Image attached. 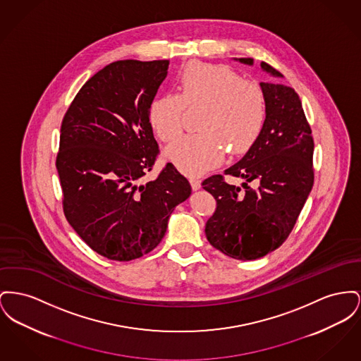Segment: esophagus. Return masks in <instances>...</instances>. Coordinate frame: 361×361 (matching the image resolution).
Here are the masks:
<instances>
[{
	"label": "esophagus",
	"instance_id": "34e87169",
	"mask_svg": "<svg viewBox=\"0 0 361 361\" xmlns=\"http://www.w3.org/2000/svg\"><path fill=\"white\" fill-rule=\"evenodd\" d=\"M190 183H191V187L193 191H199V190H200V187H202L200 180H197V178H190Z\"/></svg>",
	"mask_w": 361,
	"mask_h": 361
}]
</instances>
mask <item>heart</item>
Instances as JSON below:
<instances>
[{"label": "heart", "instance_id": "b5f03b06", "mask_svg": "<svg viewBox=\"0 0 361 361\" xmlns=\"http://www.w3.org/2000/svg\"><path fill=\"white\" fill-rule=\"evenodd\" d=\"M178 95L157 97L149 110V126L170 142L183 130L184 106H202L200 132L177 139L165 149L178 169L197 176L218 165L225 149L238 154L257 137L266 118V98L260 85L226 65L192 61L177 76Z\"/></svg>", "mask_w": 361, "mask_h": 361}]
</instances>
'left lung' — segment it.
<instances>
[{
  "instance_id": "8db88e82",
  "label": "left lung",
  "mask_w": 361,
  "mask_h": 361,
  "mask_svg": "<svg viewBox=\"0 0 361 361\" xmlns=\"http://www.w3.org/2000/svg\"><path fill=\"white\" fill-rule=\"evenodd\" d=\"M254 65V59H234ZM263 72L283 78L260 63ZM266 98V118L247 154L225 174L245 180L240 187L221 174L202 185L216 200L206 224L214 248L240 260H255L276 250L292 232L314 185V139L301 101L292 87L278 82L260 83ZM255 182V189L247 187Z\"/></svg>"
}]
</instances>
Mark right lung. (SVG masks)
I'll use <instances>...</instances> for the list:
<instances>
[{
	"label": "right lung",
	"instance_id": "obj_1",
	"mask_svg": "<svg viewBox=\"0 0 361 361\" xmlns=\"http://www.w3.org/2000/svg\"><path fill=\"white\" fill-rule=\"evenodd\" d=\"M169 60H123L85 83L65 114L56 166L68 222L110 260L151 252L176 206L191 195L188 180L168 164L143 183L159 152L149 110L168 76Z\"/></svg>",
	"mask_w": 361,
	"mask_h": 361
}]
</instances>
